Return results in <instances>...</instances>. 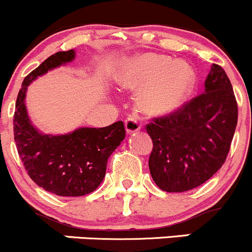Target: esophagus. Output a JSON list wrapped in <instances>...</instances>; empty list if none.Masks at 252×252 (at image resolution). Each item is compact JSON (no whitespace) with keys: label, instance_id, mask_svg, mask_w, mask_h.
I'll return each mask as SVG.
<instances>
[{"label":"esophagus","instance_id":"1","mask_svg":"<svg viewBox=\"0 0 252 252\" xmlns=\"http://www.w3.org/2000/svg\"><path fill=\"white\" fill-rule=\"evenodd\" d=\"M125 126L127 133H133V132H137L141 129L142 121L138 115H129L125 120Z\"/></svg>","mask_w":252,"mask_h":252}]
</instances>
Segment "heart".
<instances>
[{
    "mask_svg": "<svg viewBox=\"0 0 252 252\" xmlns=\"http://www.w3.org/2000/svg\"><path fill=\"white\" fill-rule=\"evenodd\" d=\"M195 83V72L184 62L169 57L146 55L132 63L124 84L128 87L147 86L142 103L154 110H168L179 105L188 96Z\"/></svg>",
    "mask_w": 252,
    "mask_h": 252,
    "instance_id": "heart-1",
    "label": "heart"
}]
</instances>
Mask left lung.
<instances>
[{"label": "left lung", "instance_id": "left-lung-1", "mask_svg": "<svg viewBox=\"0 0 252 252\" xmlns=\"http://www.w3.org/2000/svg\"><path fill=\"white\" fill-rule=\"evenodd\" d=\"M238 124V103L225 71L213 63L205 92L146 125L153 141L149 170L160 190L184 192L212 178L225 161Z\"/></svg>", "mask_w": 252, "mask_h": 252}]
</instances>
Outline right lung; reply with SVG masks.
I'll use <instances>...</instances> for the list:
<instances>
[{
    "label": "right lung",
    "instance_id": "add662e5",
    "mask_svg": "<svg viewBox=\"0 0 252 252\" xmlns=\"http://www.w3.org/2000/svg\"><path fill=\"white\" fill-rule=\"evenodd\" d=\"M74 59L73 50L47 57L24 78L13 115L14 142L28 175L45 191L57 196L76 197L93 192L105 176L108 158L126 136L123 121L72 133L50 136L36 131L29 121L24 98L27 87L38 76Z\"/></svg>",
    "mask_w": 252,
    "mask_h": 252
}]
</instances>
